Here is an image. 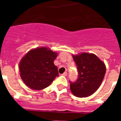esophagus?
<instances>
[{"label": "esophagus", "instance_id": "obj_1", "mask_svg": "<svg viewBox=\"0 0 121 121\" xmlns=\"http://www.w3.org/2000/svg\"><path fill=\"white\" fill-rule=\"evenodd\" d=\"M62 76H67V72L64 73L62 74Z\"/></svg>", "mask_w": 121, "mask_h": 121}]
</instances>
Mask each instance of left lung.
<instances>
[{"mask_svg":"<svg viewBox=\"0 0 121 121\" xmlns=\"http://www.w3.org/2000/svg\"><path fill=\"white\" fill-rule=\"evenodd\" d=\"M73 58L77 65L78 78L70 81V90L73 95L79 98L89 96L99 88L104 78L106 67L94 54L82 53Z\"/></svg>","mask_w":121,"mask_h":121,"instance_id":"obj_1","label":"left lung"}]
</instances>
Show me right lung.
Wrapping results in <instances>:
<instances>
[{"label":"right lung","instance_id":"obj_1","mask_svg":"<svg viewBox=\"0 0 121 121\" xmlns=\"http://www.w3.org/2000/svg\"><path fill=\"white\" fill-rule=\"evenodd\" d=\"M57 53L46 47L30 50L19 64L21 77L31 89L40 90L48 86L59 76L57 67L54 64Z\"/></svg>","mask_w":121,"mask_h":121}]
</instances>
